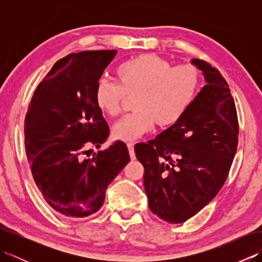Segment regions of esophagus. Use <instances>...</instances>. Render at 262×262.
Listing matches in <instances>:
<instances>
[{
    "mask_svg": "<svg viewBox=\"0 0 262 262\" xmlns=\"http://www.w3.org/2000/svg\"><path fill=\"white\" fill-rule=\"evenodd\" d=\"M134 145H135V144L133 143V142L127 143V147H128V152H129L130 160H135V159H136V157H135V151H134Z\"/></svg>",
    "mask_w": 262,
    "mask_h": 262,
    "instance_id": "esophagus-1",
    "label": "esophagus"
}]
</instances>
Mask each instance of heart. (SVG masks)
<instances>
[{
    "instance_id": "obj_1",
    "label": "heart",
    "mask_w": 262,
    "mask_h": 262,
    "mask_svg": "<svg viewBox=\"0 0 262 262\" xmlns=\"http://www.w3.org/2000/svg\"><path fill=\"white\" fill-rule=\"evenodd\" d=\"M117 82L100 79L94 89L99 109L110 117L121 113L126 97L133 109L117 121L113 134L129 142L149 132L155 122L168 127L179 121L190 107L200 85V72L190 63L172 66L155 55L128 59L116 70Z\"/></svg>"
}]
</instances>
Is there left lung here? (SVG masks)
I'll return each instance as SVG.
<instances>
[{"instance_id":"obj_1","label":"left lung","mask_w":262,"mask_h":262,"mask_svg":"<svg viewBox=\"0 0 262 262\" xmlns=\"http://www.w3.org/2000/svg\"><path fill=\"white\" fill-rule=\"evenodd\" d=\"M207 82L182 118L155 140L135 145L148 207L169 223L203 209L226 180L238 141L237 114L220 71L192 59Z\"/></svg>"}]
</instances>
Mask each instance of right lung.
I'll return each mask as SVG.
<instances>
[{
	"instance_id": "right-lung-1",
	"label": "right lung",
	"mask_w": 262,
	"mask_h": 262,
	"mask_svg": "<svg viewBox=\"0 0 262 262\" xmlns=\"http://www.w3.org/2000/svg\"><path fill=\"white\" fill-rule=\"evenodd\" d=\"M117 51H88L60 58L33 92L25 119L28 162L47 204L66 217H86L103 204L105 189L129 162L126 144L100 146L109 127L94 89Z\"/></svg>"
}]
</instances>
